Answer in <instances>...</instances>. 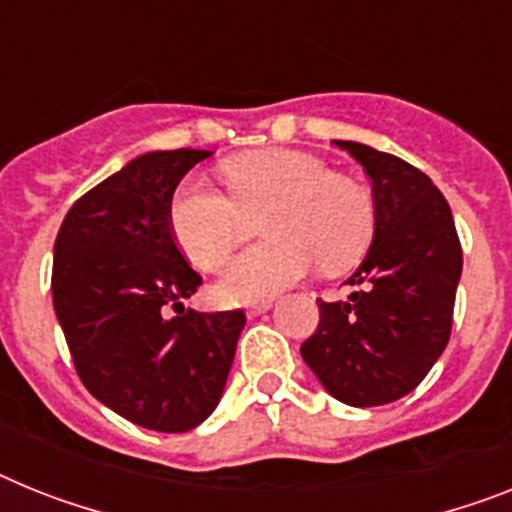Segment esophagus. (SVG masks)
Listing matches in <instances>:
<instances>
[{
  "instance_id": "34e87169",
  "label": "esophagus",
  "mask_w": 512,
  "mask_h": 512,
  "mask_svg": "<svg viewBox=\"0 0 512 512\" xmlns=\"http://www.w3.org/2000/svg\"><path fill=\"white\" fill-rule=\"evenodd\" d=\"M270 307H273V302H270V299H268V302H255V304H249V307H247V315H249V317L263 315V312H268Z\"/></svg>"
}]
</instances>
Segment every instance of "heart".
Wrapping results in <instances>:
<instances>
[{"label": "heart", "instance_id": "obj_1", "mask_svg": "<svg viewBox=\"0 0 512 512\" xmlns=\"http://www.w3.org/2000/svg\"><path fill=\"white\" fill-rule=\"evenodd\" d=\"M229 192L187 176L171 195L169 231L192 265L218 270L231 257L247 216L263 218L270 242L231 263L221 289L236 302L265 299L307 276L354 265L375 234V205L359 184L336 176L320 158L299 150H255L226 163Z\"/></svg>", "mask_w": 512, "mask_h": 512}]
</instances>
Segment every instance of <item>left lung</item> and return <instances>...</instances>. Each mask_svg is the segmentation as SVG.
<instances>
[{
    "label": "left lung",
    "mask_w": 512,
    "mask_h": 512,
    "mask_svg": "<svg viewBox=\"0 0 512 512\" xmlns=\"http://www.w3.org/2000/svg\"><path fill=\"white\" fill-rule=\"evenodd\" d=\"M372 179L375 236L349 278L362 286L320 304L302 359L322 388L356 409L403 398L448 346L463 252L453 213L432 179L403 158L336 140Z\"/></svg>",
    "instance_id": "obj_1"
}]
</instances>
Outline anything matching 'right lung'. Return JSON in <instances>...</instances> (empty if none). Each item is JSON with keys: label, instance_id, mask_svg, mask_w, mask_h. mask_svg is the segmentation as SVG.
<instances>
[{"label": "right lung", "instance_id": "add662e5", "mask_svg": "<svg viewBox=\"0 0 512 512\" xmlns=\"http://www.w3.org/2000/svg\"><path fill=\"white\" fill-rule=\"evenodd\" d=\"M208 156L132 158L72 205L54 242V312L77 375L103 406L156 432H187L213 414L247 320L242 309L182 304L203 278L171 236L169 203Z\"/></svg>", "mask_w": 512, "mask_h": 512}]
</instances>
